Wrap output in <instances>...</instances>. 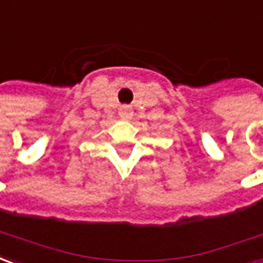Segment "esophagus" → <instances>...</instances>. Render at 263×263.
Instances as JSON below:
<instances>
[{"label":"esophagus","instance_id":"obj_1","mask_svg":"<svg viewBox=\"0 0 263 263\" xmlns=\"http://www.w3.org/2000/svg\"><path fill=\"white\" fill-rule=\"evenodd\" d=\"M119 115L125 118V119H128V118H131L132 116V110L128 107V106H122L121 109H119Z\"/></svg>","mask_w":263,"mask_h":263}]
</instances>
